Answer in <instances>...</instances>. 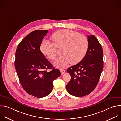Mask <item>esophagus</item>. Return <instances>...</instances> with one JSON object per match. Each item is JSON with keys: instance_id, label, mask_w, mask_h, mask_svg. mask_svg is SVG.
Segmentation results:
<instances>
[{"instance_id": "obj_1", "label": "esophagus", "mask_w": 121, "mask_h": 121, "mask_svg": "<svg viewBox=\"0 0 121 121\" xmlns=\"http://www.w3.org/2000/svg\"><path fill=\"white\" fill-rule=\"evenodd\" d=\"M60 72H61V74H62V75H63V74L65 73V70L62 69H60Z\"/></svg>"}]
</instances>
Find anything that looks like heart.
Masks as SVG:
<instances>
[{"label":"heart","instance_id":"obj_1","mask_svg":"<svg viewBox=\"0 0 121 121\" xmlns=\"http://www.w3.org/2000/svg\"><path fill=\"white\" fill-rule=\"evenodd\" d=\"M54 43L43 40L40 45L41 52L47 58L54 60L57 54V48H62V55L54 62L58 68H64L70 63L75 65L85 57L89 48L88 38L83 34L69 30H59L52 35Z\"/></svg>","mask_w":121,"mask_h":121}]
</instances>
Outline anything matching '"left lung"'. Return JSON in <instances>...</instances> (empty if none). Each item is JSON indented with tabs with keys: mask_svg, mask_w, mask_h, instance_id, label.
<instances>
[{
	"mask_svg": "<svg viewBox=\"0 0 121 121\" xmlns=\"http://www.w3.org/2000/svg\"><path fill=\"white\" fill-rule=\"evenodd\" d=\"M88 39L89 48L84 58L67 70L71 78L66 86V90L76 97L86 96L95 89L103 67L101 44L93 35L88 36Z\"/></svg>",
	"mask_w": 121,
	"mask_h": 121,
	"instance_id": "left-lung-1",
	"label": "left lung"
}]
</instances>
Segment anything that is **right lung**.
<instances>
[{"label": "right lung", "mask_w": 121, "mask_h": 121, "mask_svg": "<svg viewBox=\"0 0 121 121\" xmlns=\"http://www.w3.org/2000/svg\"><path fill=\"white\" fill-rule=\"evenodd\" d=\"M48 30H35L19 44L15 54V66L23 89L37 98L49 95L53 88V81L61 75L58 69L45 58L40 50L43 39ZM52 69L51 71L47 70Z\"/></svg>", "instance_id": "1"}]
</instances>
